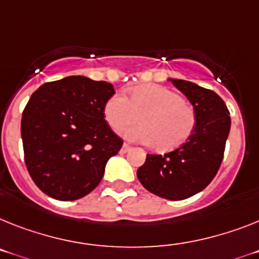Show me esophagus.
<instances>
[{"label": "esophagus", "mask_w": 259, "mask_h": 259, "mask_svg": "<svg viewBox=\"0 0 259 259\" xmlns=\"http://www.w3.org/2000/svg\"><path fill=\"white\" fill-rule=\"evenodd\" d=\"M130 149H132V147H130L129 145H122V147H121V150H119V153L125 154V153H127Z\"/></svg>", "instance_id": "1"}]
</instances>
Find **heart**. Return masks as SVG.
I'll return each mask as SVG.
<instances>
[{
	"label": "heart",
	"mask_w": 259,
	"mask_h": 259,
	"mask_svg": "<svg viewBox=\"0 0 259 259\" xmlns=\"http://www.w3.org/2000/svg\"><path fill=\"white\" fill-rule=\"evenodd\" d=\"M104 117L113 130H122L138 122L141 125L123 132L129 142L153 145L160 153L182 146L192 134L196 116L184 104L183 97L163 87H146L130 93V99L117 93L104 106Z\"/></svg>",
	"instance_id": "heart-1"
}]
</instances>
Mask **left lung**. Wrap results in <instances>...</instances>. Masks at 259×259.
<instances>
[{
  "instance_id": "left-lung-1",
  "label": "left lung",
  "mask_w": 259,
  "mask_h": 259,
  "mask_svg": "<svg viewBox=\"0 0 259 259\" xmlns=\"http://www.w3.org/2000/svg\"><path fill=\"white\" fill-rule=\"evenodd\" d=\"M193 106L196 125L183 145L164 155L147 154L137 177L147 191L167 200H184L216 177L229 136V110L217 93L195 82L168 79Z\"/></svg>"
}]
</instances>
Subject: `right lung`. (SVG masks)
Instances as JSON below:
<instances>
[{
  "label": "right lung",
  "mask_w": 259,
  "mask_h": 259,
  "mask_svg": "<svg viewBox=\"0 0 259 259\" xmlns=\"http://www.w3.org/2000/svg\"><path fill=\"white\" fill-rule=\"evenodd\" d=\"M112 84L85 76L46 82L32 93L21 122L26 167L56 200H77L101 182L106 162L122 147L104 118Z\"/></svg>",
  "instance_id": "1"
}]
</instances>
